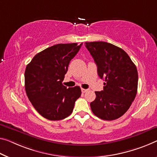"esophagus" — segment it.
I'll return each instance as SVG.
<instances>
[{
    "label": "esophagus",
    "instance_id": "34e87169",
    "mask_svg": "<svg viewBox=\"0 0 157 157\" xmlns=\"http://www.w3.org/2000/svg\"><path fill=\"white\" fill-rule=\"evenodd\" d=\"M88 89H84V88H81V91H82V93H86V92H87V91H88Z\"/></svg>",
    "mask_w": 157,
    "mask_h": 157
}]
</instances>
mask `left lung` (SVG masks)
<instances>
[{"label": "left lung", "instance_id": "8db88e82", "mask_svg": "<svg viewBox=\"0 0 157 157\" xmlns=\"http://www.w3.org/2000/svg\"><path fill=\"white\" fill-rule=\"evenodd\" d=\"M86 47L103 79V90L96 91L91 110L101 119L112 121L126 113L136 98L138 74L136 66L121 48L103 41L86 42Z\"/></svg>", "mask_w": 157, "mask_h": 157}]
</instances>
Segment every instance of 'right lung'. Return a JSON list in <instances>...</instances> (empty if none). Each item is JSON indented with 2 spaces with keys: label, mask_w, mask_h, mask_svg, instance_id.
I'll use <instances>...</instances> for the list:
<instances>
[{
  "label": "right lung",
  "mask_w": 157,
  "mask_h": 157,
  "mask_svg": "<svg viewBox=\"0 0 157 157\" xmlns=\"http://www.w3.org/2000/svg\"><path fill=\"white\" fill-rule=\"evenodd\" d=\"M81 44H57L38 52L26 67L25 90L33 107L45 119L62 120L69 117L81 90L79 86L62 85L69 64Z\"/></svg>",
  "instance_id": "1"
}]
</instances>
